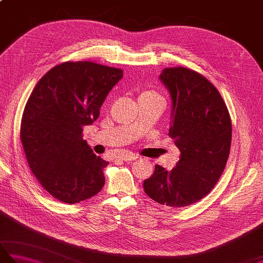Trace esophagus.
<instances>
[{"instance_id":"obj_1","label":"esophagus","mask_w":263,"mask_h":263,"mask_svg":"<svg viewBox=\"0 0 263 263\" xmlns=\"http://www.w3.org/2000/svg\"><path fill=\"white\" fill-rule=\"evenodd\" d=\"M138 157L132 153H128V152H124L121 155V159L125 160V161H130V160H136Z\"/></svg>"}]
</instances>
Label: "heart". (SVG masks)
I'll use <instances>...</instances> for the list:
<instances>
[{
    "instance_id": "b5f03b06",
    "label": "heart",
    "mask_w": 263,
    "mask_h": 263,
    "mask_svg": "<svg viewBox=\"0 0 263 263\" xmlns=\"http://www.w3.org/2000/svg\"><path fill=\"white\" fill-rule=\"evenodd\" d=\"M142 97H152V98H154V97H160V96L158 93H156L155 91H144L140 95V97H139V98H142Z\"/></svg>"
}]
</instances>
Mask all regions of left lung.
Wrapping results in <instances>:
<instances>
[{
	"mask_svg": "<svg viewBox=\"0 0 263 263\" xmlns=\"http://www.w3.org/2000/svg\"><path fill=\"white\" fill-rule=\"evenodd\" d=\"M172 98L168 136L180 149L172 171L155 166L143 182L149 198L181 208L208 194L225 170L232 141V121L219 91L205 78L183 66L166 68L159 76Z\"/></svg>",
	"mask_w": 263,
	"mask_h": 263,
	"instance_id": "left-lung-1",
	"label": "left lung"
}]
</instances>
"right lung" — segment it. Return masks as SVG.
<instances>
[{"label":"right lung","mask_w":263,"mask_h":263,"mask_svg":"<svg viewBox=\"0 0 263 263\" xmlns=\"http://www.w3.org/2000/svg\"><path fill=\"white\" fill-rule=\"evenodd\" d=\"M122 77L121 69L89 61L64 62L49 70L28 98L22 147L33 175L55 199L78 203L103 189L108 163L93 154L82 131L98 119Z\"/></svg>","instance_id":"right-lung-1"}]
</instances>
